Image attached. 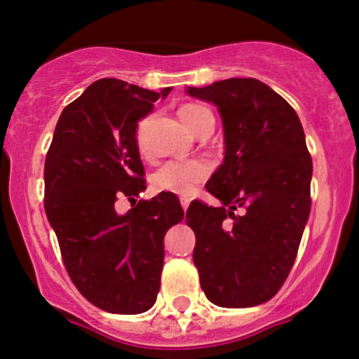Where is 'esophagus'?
I'll use <instances>...</instances> for the list:
<instances>
[{"label": "esophagus", "instance_id": "obj_1", "mask_svg": "<svg viewBox=\"0 0 359 359\" xmlns=\"http://www.w3.org/2000/svg\"><path fill=\"white\" fill-rule=\"evenodd\" d=\"M181 206H183V210H184V212H187L188 206H189V200H188V198H181Z\"/></svg>", "mask_w": 359, "mask_h": 359}]
</instances>
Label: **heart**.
<instances>
[{"label": "heart", "mask_w": 359, "mask_h": 359, "mask_svg": "<svg viewBox=\"0 0 359 359\" xmlns=\"http://www.w3.org/2000/svg\"><path fill=\"white\" fill-rule=\"evenodd\" d=\"M181 121L189 130L196 134L205 121L213 119V114L201 104H184L180 107ZM139 151L146 153V147L139 139ZM212 175V164L206 159H171L154 171L151 183L156 191H168L172 195L189 196L203 181Z\"/></svg>", "instance_id": "obj_1"}]
</instances>
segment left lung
<instances>
[{
	"label": "left lung",
	"instance_id": "1",
	"mask_svg": "<svg viewBox=\"0 0 359 359\" xmlns=\"http://www.w3.org/2000/svg\"><path fill=\"white\" fill-rule=\"evenodd\" d=\"M187 92L217 105L225 128V161L206 183L222 206L195 200L187 212L201 289L217 306H259L287 279L309 218L304 129L287 100L257 79Z\"/></svg>",
	"mask_w": 359,
	"mask_h": 359
}]
</instances>
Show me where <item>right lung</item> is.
<instances>
[{"instance_id":"1","label":"right lung","mask_w":359,"mask_h":359,"mask_svg":"<svg viewBox=\"0 0 359 359\" xmlns=\"http://www.w3.org/2000/svg\"><path fill=\"white\" fill-rule=\"evenodd\" d=\"M170 90L97 80L63 109L45 158V213L67 273L88 302L112 314L154 306L163 238L184 217L178 198L164 191L116 212L119 198L133 201L146 189L137 122Z\"/></svg>"}]
</instances>
